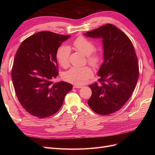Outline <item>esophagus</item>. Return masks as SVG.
<instances>
[{
	"mask_svg": "<svg viewBox=\"0 0 155 155\" xmlns=\"http://www.w3.org/2000/svg\"><path fill=\"white\" fill-rule=\"evenodd\" d=\"M73 87H74V88H82V86H81V85H74L73 86Z\"/></svg>",
	"mask_w": 155,
	"mask_h": 155,
	"instance_id": "1",
	"label": "esophagus"
}]
</instances>
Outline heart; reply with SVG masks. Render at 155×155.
I'll return each instance as SVG.
<instances>
[{"label":"heart","instance_id":"heart-1","mask_svg":"<svg viewBox=\"0 0 155 155\" xmlns=\"http://www.w3.org/2000/svg\"><path fill=\"white\" fill-rule=\"evenodd\" d=\"M75 48L87 55V60L88 64L93 67H97L101 62L102 57L101 54L95 50V45L92 41L83 36H79L73 41ZM70 49L68 46H61L56 52V59L59 64L63 68L69 66ZM93 76V72L89 67H72L64 74L65 81L76 85H83Z\"/></svg>","mask_w":155,"mask_h":155}]
</instances>
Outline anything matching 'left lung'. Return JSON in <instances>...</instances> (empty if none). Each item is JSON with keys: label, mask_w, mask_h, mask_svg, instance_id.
<instances>
[{"label": "left lung", "mask_w": 155, "mask_h": 155, "mask_svg": "<svg viewBox=\"0 0 155 155\" xmlns=\"http://www.w3.org/2000/svg\"><path fill=\"white\" fill-rule=\"evenodd\" d=\"M85 35L103 39L104 61L98 82L89 85L91 109L101 115L119 110L129 100L139 76V66L132 42L124 33L111 24L87 31Z\"/></svg>", "instance_id": "left-lung-1"}]
</instances>
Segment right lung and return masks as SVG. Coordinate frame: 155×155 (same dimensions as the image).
<instances>
[{"instance_id": "1", "label": "right lung", "mask_w": 155, "mask_h": 155, "mask_svg": "<svg viewBox=\"0 0 155 155\" xmlns=\"http://www.w3.org/2000/svg\"><path fill=\"white\" fill-rule=\"evenodd\" d=\"M70 35L40 31L28 37L18 47L13 64L12 78L18 101L31 115L47 118L61 107L72 85L61 81L56 52Z\"/></svg>"}]
</instances>
